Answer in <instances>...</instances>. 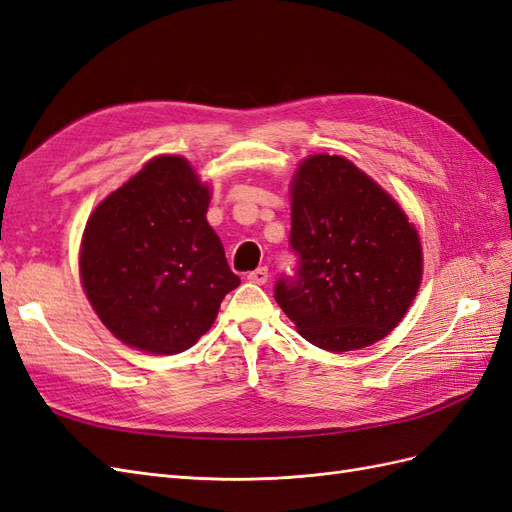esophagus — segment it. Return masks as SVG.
Here are the masks:
<instances>
[{
    "mask_svg": "<svg viewBox=\"0 0 512 512\" xmlns=\"http://www.w3.org/2000/svg\"><path fill=\"white\" fill-rule=\"evenodd\" d=\"M247 280L254 282V284H267V280H269V269H267V267H258V269L247 273Z\"/></svg>",
    "mask_w": 512,
    "mask_h": 512,
    "instance_id": "34e87169",
    "label": "esophagus"
}]
</instances>
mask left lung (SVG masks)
Wrapping results in <instances>:
<instances>
[{"instance_id":"1","label":"left lung","mask_w":512,"mask_h":512,"mask_svg":"<svg viewBox=\"0 0 512 512\" xmlns=\"http://www.w3.org/2000/svg\"><path fill=\"white\" fill-rule=\"evenodd\" d=\"M292 273L275 301L314 346L376 344L406 316L421 284V243L380 185L339 156L307 158L292 181Z\"/></svg>"}]
</instances>
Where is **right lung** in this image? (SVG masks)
<instances>
[{"instance_id":"add662e5","label":"right lung","mask_w":512,"mask_h":512,"mask_svg":"<svg viewBox=\"0 0 512 512\" xmlns=\"http://www.w3.org/2000/svg\"><path fill=\"white\" fill-rule=\"evenodd\" d=\"M209 190L179 156L153 158L91 213L81 247L87 299L123 344L194 346L241 280L207 222Z\"/></svg>"}]
</instances>
